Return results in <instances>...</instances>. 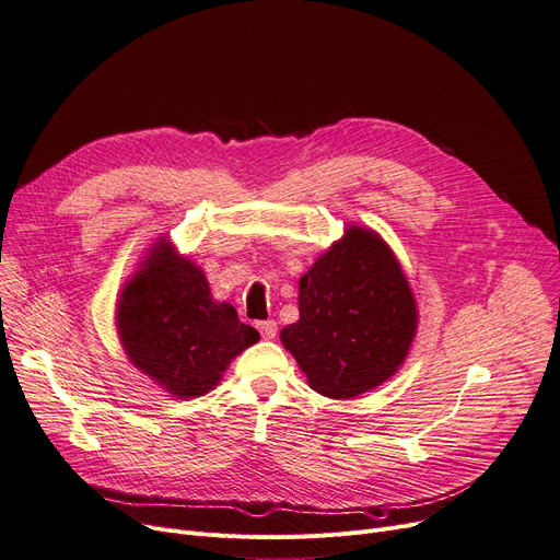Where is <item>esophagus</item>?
<instances>
[{
  "mask_svg": "<svg viewBox=\"0 0 560 560\" xmlns=\"http://www.w3.org/2000/svg\"><path fill=\"white\" fill-rule=\"evenodd\" d=\"M257 330L264 339H273L278 332V324L273 322V318H269V322H257Z\"/></svg>",
  "mask_w": 560,
  "mask_h": 560,
  "instance_id": "34e87169",
  "label": "esophagus"
}]
</instances>
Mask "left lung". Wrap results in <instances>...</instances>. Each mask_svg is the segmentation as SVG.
I'll return each mask as SVG.
<instances>
[{
    "mask_svg": "<svg viewBox=\"0 0 560 560\" xmlns=\"http://www.w3.org/2000/svg\"><path fill=\"white\" fill-rule=\"evenodd\" d=\"M296 324L282 328L314 392L353 398L404 364L417 332L408 278L383 238L351 225L299 282Z\"/></svg>",
    "mask_w": 560,
    "mask_h": 560,
    "instance_id": "8db88e82",
    "label": "left lung"
}]
</instances>
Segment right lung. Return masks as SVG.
Returning a JSON list of instances; mask_svg holds the SVG:
<instances>
[{"instance_id": "obj_1", "label": "right lung", "mask_w": 560, "mask_h": 560, "mask_svg": "<svg viewBox=\"0 0 560 560\" xmlns=\"http://www.w3.org/2000/svg\"><path fill=\"white\" fill-rule=\"evenodd\" d=\"M125 353L177 398L214 389L228 364L259 339L230 303L211 299L200 266L164 242L154 244L116 307Z\"/></svg>"}]
</instances>
